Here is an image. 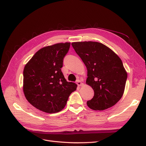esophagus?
<instances>
[{
    "label": "esophagus",
    "instance_id": "1",
    "mask_svg": "<svg viewBox=\"0 0 146 146\" xmlns=\"http://www.w3.org/2000/svg\"><path fill=\"white\" fill-rule=\"evenodd\" d=\"M76 83L77 84V85L78 86H83V83L80 80H77L76 81Z\"/></svg>",
    "mask_w": 146,
    "mask_h": 146
}]
</instances>
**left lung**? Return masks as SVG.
Masks as SVG:
<instances>
[{"label": "left lung", "mask_w": 146, "mask_h": 146, "mask_svg": "<svg viewBox=\"0 0 146 146\" xmlns=\"http://www.w3.org/2000/svg\"><path fill=\"white\" fill-rule=\"evenodd\" d=\"M71 44L86 67V83L94 92L93 98L87 102L88 107L99 111L113 107L122 97L127 78L122 60L100 42H74Z\"/></svg>", "instance_id": "left-lung-1"}]
</instances>
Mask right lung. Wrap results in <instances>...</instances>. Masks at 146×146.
<instances>
[{
	"instance_id": "obj_1",
	"label": "right lung",
	"mask_w": 146,
	"mask_h": 146,
	"mask_svg": "<svg viewBox=\"0 0 146 146\" xmlns=\"http://www.w3.org/2000/svg\"><path fill=\"white\" fill-rule=\"evenodd\" d=\"M70 42L43 47L25 64L23 91L29 102L47 113H58L66 105L69 96L77 85L66 81L61 68Z\"/></svg>"
}]
</instances>
